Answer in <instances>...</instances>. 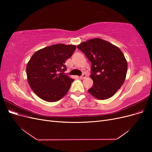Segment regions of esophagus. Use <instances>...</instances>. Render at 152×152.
Instances as JSON below:
<instances>
[{
  "mask_svg": "<svg viewBox=\"0 0 152 152\" xmlns=\"http://www.w3.org/2000/svg\"><path fill=\"white\" fill-rule=\"evenodd\" d=\"M86 77H87V75L86 74V73H83V74H82L80 77V79H85V78H86Z\"/></svg>",
  "mask_w": 152,
  "mask_h": 152,
  "instance_id": "esophagus-1",
  "label": "esophagus"
}]
</instances>
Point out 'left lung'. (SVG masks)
I'll return each instance as SVG.
<instances>
[{
	"label": "left lung",
	"mask_w": 152,
	"mask_h": 152,
	"mask_svg": "<svg viewBox=\"0 0 152 152\" xmlns=\"http://www.w3.org/2000/svg\"><path fill=\"white\" fill-rule=\"evenodd\" d=\"M77 48L91 63L93 85L89 93L99 99L112 97L124 84L127 74V63L121 50L98 38L82 42Z\"/></svg>",
	"instance_id": "obj_1"
}]
</instances>
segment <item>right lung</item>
<instances>
[{"label": "right lung", "mask_w": 152, "mask_h": 152, "mask_svg": "<svg viewBox=\"0 0 152 152\" xmlns=\"http://www.w3.org/2000/svg\"><path fill=\"white\" fill-rule=\"evenodd\" d=\"M76 49L75 45L58 44L35 52L26 66L28 84L35 94L48 102L65 96L74 79L64 74L65 63Z\"/></svg>", "instance_id": "add662e5"}]
</instances>
